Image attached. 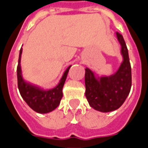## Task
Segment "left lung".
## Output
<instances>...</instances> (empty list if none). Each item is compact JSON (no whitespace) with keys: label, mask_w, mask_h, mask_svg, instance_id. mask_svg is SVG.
I'll use <instances>...</instances> for the list:
<instances>
[{"label":"left lung","mask_w":148,"mask_h":148,"mask_svg":"<svg viewBox=\"0 0 148 148\" xmlns=\"http://www.w3.org/2000/svg\"><path fill=\"white\" fill-rule=\"evenodd\" d=\"M121 45L123 61L118 70L108 76H96L85 69V96L89 105L96 111L109 112L118 109L124 103L132 87V68L128 51L123 37L116 32Z\"/></svg>","instance_id":"8db88e82"}]
</instances>
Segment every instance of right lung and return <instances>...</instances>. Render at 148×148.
Instances as JSON below:
<instances>
[{
	"label": "right lung",
	"mask_w": 148,
	"mask_h": 148,
	"mask_svg": "<svg viewBox=\"0 0 148 148\" xmlns=\"http://www.w3.org/2000/svg\"><path fill=\"white\" fill-rule=\"evenodd\" d=\"M22 49L20 50L18 65H17V84L21 93V96L26 103L36 112L45 114L49 113L55 110L59 106L60 100L62 99V89L65 82L66 78L69 73V66L64 72L63 76L60 80L59 84L54 88L49 90H44L40 87L33 85L30 83L26 82L23 79L21 67Z\"/></svg>",
	"instance_id": "1"
}]
</instances>
